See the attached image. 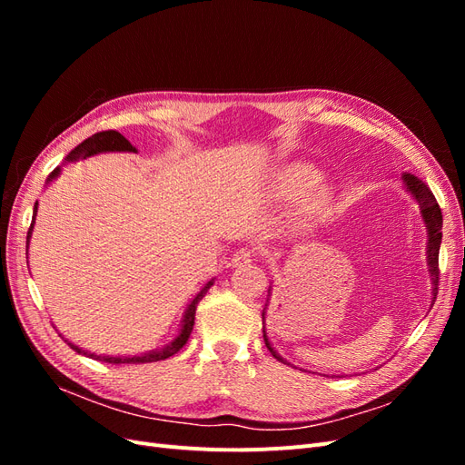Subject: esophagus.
Masks as SVG:
<instances>
[{"instance_id": "1", "label": "esophagus", "mask_w": 465, "mask_h": 465, "mask_svg": "<svg viewBox=\"0 0 465 465\" xmlns=\"http://www.w3.org/2000/svg\"><path fill=\"white\" fill-rule=\"evenodd\" d=\"M232 265L234 267H244V265H250L252 262H254V250H250V248H241V250H236L234 254H232Z\"/></svg>"}]
</instances>
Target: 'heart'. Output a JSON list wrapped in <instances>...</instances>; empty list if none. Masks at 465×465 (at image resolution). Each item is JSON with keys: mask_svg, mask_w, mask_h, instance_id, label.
Wrapping results in <instances>:
<instances>
[{"mask_svg": "<svg viewBox=\"0 0 465 465\" xmlns=\"http://www.w3.org/2000/svg\"><path fill=\"white\" fill-rule=\"evenodd\" d=\"M318 186L320 174L304 164H294L279 176V193L285 195L289 200L304 198V195L316 192ZM323 207H326V202L322 198H312L311 203H308V209H311L312 213H320Z\"/></svg>", "mask_w": 465, "mask_h": 465, "instance_id": "1", "label": "heart"}]
</instances>
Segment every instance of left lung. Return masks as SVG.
I'll use <instances>...</instances> for the list:
<instances>
[{"label":"left lung","mask_w":465,"mask_h":465,"mask_svg":"<svg viewBox=\"0 0 465 465\" xmlns=\"http://www.w3.org/2000/svg\"><path fill=\"white\" fill-rule=\"evenodd\" d=\"M403 182L407 190H410L415 200L419 202V207H420V215H423V221L427 224V231H429V267H430V277H432V294L436 299V292H439V250H440V241H442V211L439 207V203H436V198L432 195L430 188L425 184L423 180H419L417 176L413 174H403ZM263 341H265V347L272 351V355L277 359V361H283L281 359L273 347L270 345V340H267L265 335V330H263Z\"/></svg>","instance_id":"1"}]
</instances>
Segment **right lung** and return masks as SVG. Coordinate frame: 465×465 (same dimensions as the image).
<instances>
[{
    "mask_svg": "<svg viewBox=\"0 0 465 465\" xmlns=\"http://www.w3.org/2000/svg\"><path fill=\"white\" fill-rule=\"evenodd\" d=\"M104 151H130V153H135V147L125 139L122 134L114 132V130H108V132H98L94 135H91L89 139H85V142L79 143L72 153L67 154L65 161H79V159H87L91 157V154H96V153H104ZM60 174V168H55V171L50 174L48 182ZM35 219H36V205H35V211H33V223H31V229H29V234H26V244H29V238H31V232H33V224H35ZM213 285V281H209V283L198 292V297H195L192 301V304L188 306V311L184 314V322H182V330L178 333L176 340L166 345L164 349H159V351H151V353H145V355H139V357H101V355H94V353H87L91 359H96V361H104V362H112V364H142V362H157V361H164L168 357H173L174 353H178V351L186 345L188 337L193 330V320H195V308H198V302L205 297L207 289ZM69 347H72L74 351H77V353H81V349L74 343H69ZM85 353V351H83Z\"/></svg>",
    "mask_w": 465,
    "mask_h": 465,
    "instance_id": "1",
    "label": "right lung"
}]
</instances>
